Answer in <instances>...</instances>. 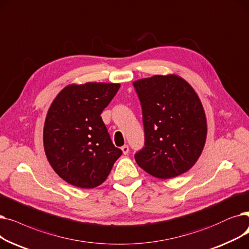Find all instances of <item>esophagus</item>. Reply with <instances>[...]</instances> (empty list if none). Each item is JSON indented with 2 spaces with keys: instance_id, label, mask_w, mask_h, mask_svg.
<instances>
[{
  "instance_id": "1",
  "label": "esophagus",
  "mask_w": 249,
  "mask_h": 249,
  "mask_svg": "<svg viewBox=\"0 0 249 249\" xmlns=\"http://www.w3.org/2000/svg\"><path fill=\"white\" fill-rule=\"evenodd\" d=\"M122 151H123V153L124 154V155H126V154H127L128 151H129L128 146H127V145H124V146L122 147Z\"/></svg>"
}]
</instances>
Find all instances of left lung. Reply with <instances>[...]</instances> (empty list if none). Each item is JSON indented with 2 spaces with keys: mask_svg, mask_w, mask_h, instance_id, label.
Here are the masks:
<instances>
[{
  "mask_svg": "<svg viewBox=\"0 0 249 249\" xmlns=\"http://www.w3.org/2000/svg\"><path fill=\"white\" fill-rule=\"evenodd\" d=\"M142 106L145 146L135 154L141 168L161 179L191 169L204 149L207 120L197 94L176 75L133 83Z\"/></svg>",
  "mask_w": 249,
  "mask_h": 249,
  "instance_id": "8db88e82",
  "label": "left lung"
}]
</instances>
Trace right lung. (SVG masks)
<instances>
[{
    "instance_id": "obj_1",
    "label": "right lung",
    "mask_w": 249,
    "mask_h": 249,
    "mask_svg": "<svg viewBox=\"0 0 249 249\" xmlns=\"http://www.w3.org/2000/svg\"><path fill=\"white\" fill-rule=\"evenodd\" d=\"M120 87L91 82L69 85L53 101L44 123V151L68 183L81 188L100 185L123 154L100 116Z\"/></svg>"
}]
</instances>
